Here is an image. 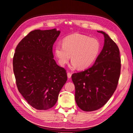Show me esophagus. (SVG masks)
<instances>
[{
  "mask_svg": "<svg viewBox=\"0 0 133 133\" xmlns=\"http://www.w3.org/2000/svg\"><path fill=\"white\" fill-rule=\"evenodd\" d=\"M67 77H68V78H70L71 77V73L70 72H67Z\"/></svg>",
  "mask_w": 133,
  "mask_h": 133,
  "instance_id": "1",
  "label": "esophagus"
}]
</instances>
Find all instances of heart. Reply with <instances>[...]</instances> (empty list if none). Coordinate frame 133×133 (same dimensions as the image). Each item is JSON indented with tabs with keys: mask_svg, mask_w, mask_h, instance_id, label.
Listing matches in <instances>:
<instances>
[{
	"mask_svg": "<svg viewBox=\"0 0 133 133\" xmlns=\"http://www.w3.org/2000/svg\"><path fill=\"white\" fill-rule=\"evenodd\" d=\"M99 51L100 43L97 39L74 34L63 39V46H56L55 55L61 66L68 63L71 55V67L84 69L94 62Z\"/></svg>",
	"mask_w": 133,
	"mask_h": 133,
	"instance_id": "obj_1",
	"label": "heart"
}]
</instances>
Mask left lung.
Segmentation results:
<instances>
[{"mask_svg": "<svg viewBox=\"0 0 133 133\" xmlns=\"http://www.w3.org/2000/svg\"><path fill=\"white\" fill-rule=\"evenodd\" d=\"M104 44L94 65L71 76L77 105L92 111L105 104L116 90L121 74V57L117 44L103 31Z\"/></svg>", "mask_w": 133, "mask_h": 133, "instance_id": "left-lung-1", "label": "left lung"}]
</instances>
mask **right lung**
Returning <instances> with one entry per match:
<instances>
[{
    "label": "right lung",
    "instance_id": "obj_1",
    "mask_svg": "<svg viewBox=\"0 0 133 133\" xmlns=\"http://www.w3.org/2000/svg\"><path fill=\"white\" fill-rule=\"evenodd\" d=\"M60 34L55 29L35 30L19 42L13 58L18 91L37 110L51 108L67 79L66 70L54 59L52 47Z\"/></svg>",
    "mask_w": 133,
    "mask_h": 133
}]
</instances>
